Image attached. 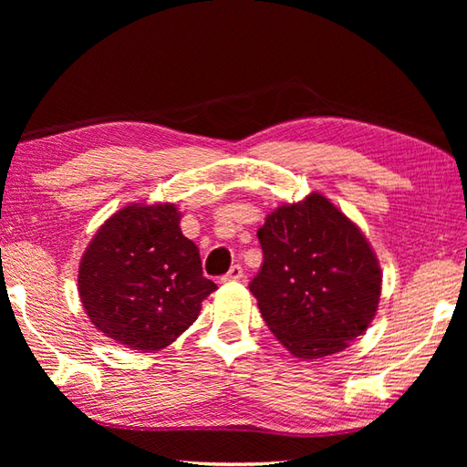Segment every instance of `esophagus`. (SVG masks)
Segmentation results:
<instances>
[{
    "mask_svg": "<svg viewBox=\"0 0 467 467\" xmlns=\"http://www.w3.org/2000/svg\"><path fill=\"white\" fill-rule=\"evenodd\" d=\"M243 276H244L243 266H241V265H233L231 271H228V273L223 276V281H224V283H226V281H241Z\"/></svg>",
    "mask_w": 467,
    "mask_h": 467,
    "instance_id": "1",
    "label": "esophagus"
}]
</instances>
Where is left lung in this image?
<instances>
[{
	"label": "left lung",
	"mask_w": 467,
	"mask_h": 467,
	"mask_svg": "<svg viewBox=\"0 0 467 467\" xmlns=\"http://www.w3.org/2000/svg\"><path fill=\"white\" fill-rule=\"evenodd\" d=\"M263 266L249 289L265 323L299 359L349 347L373 321L381 269L363 233L329 198L283 204L259 228Z\"/></svg>",
	"instance_id": "obj_1"
}]
</instances>
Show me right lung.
I'll list each match as a JSON object with an SVG mask.
<instances>
[{
    "mask_svg": "<svg viewBox=\"0 0 467 467\" xmlns=\"http://www.w3.org/2000/svg\"><path fill=\"white\" fill-rule=\"evenodd\" d=\"M214 289L171 202L130 204L112 214L78 271V291L96 329L146 353L182 335Z\"/></svg>",
    "mask_w": 467,
    "mask_h": 467,
    "instance_id": "1",
    "label": "right lung"
}]
</instances>
